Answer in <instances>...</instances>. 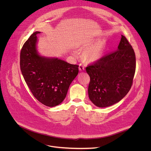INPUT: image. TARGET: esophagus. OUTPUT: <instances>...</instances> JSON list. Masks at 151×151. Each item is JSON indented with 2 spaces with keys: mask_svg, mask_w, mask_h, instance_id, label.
I'll use <instances>...</instances> for the list:
<instances>
[{
  "mask_svg": "<svg viewBox=\"0 0 151 151\" xmlns=\"http://www.w3.org/2000/svg\"><path fill=\"white\" fill-rule=\"evenodd\" d=\"M79 70L80 71H83L85 70V65L83 64H79Z\"/></svg>",
  "mask_w": 151,
  "mask_h": 151,
  "instance_id": "34e87169",
  "label": "esophagus"
}]
</instances>
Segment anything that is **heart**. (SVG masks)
Returning <instances> with one entry per match:
<instances>
[{"instance_id": "obj_1", "label": "heart", "mask_w": 151, "mask_h": 151, "mask_svg": "<svg viewBox=\"0 0 151 151\" xmlns=\"http://www.w3.org/2000/svg\"><path fill=\"white\" fill-rule=\"evenodd\" d=\"M92 41L88 44L92 43ZM104 50V45L102 42H98L89 47L83 53L85 59L90 62H95L100 59Z\"/></svg>"}]
</instances>
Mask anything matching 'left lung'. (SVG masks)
Here are the masks:
<instances>
[{
    "mask_svg": "<svg viewBox=\"0 0 151 151\" xmlns=\"http://www.w3.org/2000/svg\"><path fill=\"white\" fill-rule=\"evenodd\" d=\"M136 69V57L128 39L122 35L118 50L88 65V95L96 106L114 105L130 91Z\"/></svg>",
    "mask_w": 151,
    "mask_h": 151,
    "instance_id": "1",
    "label": "left lung"
}]
</instances>
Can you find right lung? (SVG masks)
<instances>
[{
  "mask_svg": "<svg viewBox=\"0 0 151 151\" xmlns=\"http://www.w3.org/2000/svg\"><path fill=\"white\" fill-rule=\"evenodd\" d=\"M38 33L34 32L22 46L20 70L36 99L47 106L53 107L65 98L71 82L78 74L79 66L58 58L39 56L36 47Z\"/></svg>",
  "mask_w": 151,
  "mask_h": 151,
  "instance_id": "right-lung-1",
  "label": "right lung"
}]
</instances>
